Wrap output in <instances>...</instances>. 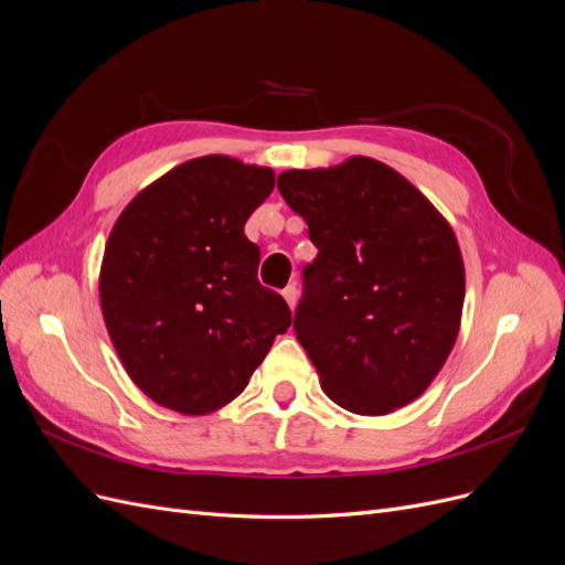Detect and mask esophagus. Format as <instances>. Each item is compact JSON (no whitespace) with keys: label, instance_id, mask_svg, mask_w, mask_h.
<instances>
[{"label":"esophagus","instance_id":"esophagus-1","mask_svg":"<svg viewBox=\"0 0 565 565\" xmlns=\"http://www.w3.org/2000/svg\"><path fill=\"white\" fill-rule=\"evenodd\" d=\"M282 297H285V301H287L289 309H295V306H297V299H299V289H297V285H295V282H292V285H287V287L282 289Z\"/></svg>","mask_w":565,"mask_h":565}]
</instances>
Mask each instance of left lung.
Returning <instances> with one entry per match:
<instances>
[{"label":"left lung","mask_w":565,"mask_h":565,"mask_svg":"<svg viewBox=\"0 0 565 565\" xmlns=\"http://www.w3.org/2000/svg\"><path fill=\"white\" fill-rule=\"evenodd\" d=\"M318 247L295 332L322 391L349 413L386 415L434 382L455 347L465 264L446 218L372 158L278 177Z\"/></svg>","instance_id":"1"}]
</instances>
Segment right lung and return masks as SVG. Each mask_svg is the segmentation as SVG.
<instances>
[{
	"mask_svg": "<svg viewBox=\"0 0 565 565\" xmlns=\"http://www.w3.org/2000/svg\"><path fill=\"white\" fill-rule=\"evenodd\" d=\"M276 174L226 156L188 160L119 214L100 266V309L115 351L148 398L183 415L245 391L292 313L256 280L249 214Z\"/></svg>",
	"mask_w": 565,
	"mask_h": 565,
	"instance_id": "add662e5",
	"label": "right lung"
}]
</instances>
